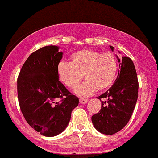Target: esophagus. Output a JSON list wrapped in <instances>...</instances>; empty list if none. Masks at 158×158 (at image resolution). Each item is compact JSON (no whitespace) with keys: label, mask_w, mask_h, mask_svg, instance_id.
<instances>
[{"label":"esophagus","mask_w":158,"mask_h":158,"mask_svg":"<svg viewBox=\"0 0 158 158\" xmlns=\"http://www.w3.org/2000/svg\"><path fill=\"white\" fill-rule=\"evenodd\" d=\"M80 103L81 104H86L88 102V99H85V98H80Z\"/></svg>","instance_id":"obj_1"}]
</instances>
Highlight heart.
I'll list each match as a JSON object with an SVG mask.
<instances>
[{"mask_svg": "<svg viewBox=\"0 0 158 158\" xmlns=\"http://www.w3.org/2000/svg\"><path fill=\"white\" fill-rule=\"evenodd\" d=\"M71 63L61 61L56 67L60 81L67 87L75 89L83 77L86 81L76 89L78 96L87 97L97 90L104 91L112 86L118 72V62L112 53L83 50L71 55Z\"/></svg>", "mask_w": 158, "mask_h": 158, "instance_id": "obj_1", "label": "heart"}]
</instances>
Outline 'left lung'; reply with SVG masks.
Here are the masks:
<instances>
[{
  "mask_svg": "<svg viewBox=\"0 0 158 158\" xmlns=\"http://www.w3.org/2000/svg\"><path fill=\"white\" fill-rule=\"evenodd\" d=\"M113 51L114 48L110 45ZM117 57L119 69L117 78L107 92L98 99L107 98L102 102L100 111L92 116V122L98 131L107 135H112L122 130L132 116L138 98L137 75L134 63L127 56Z\"/></svg>",
  "mask_w": 158,
  "mask_h": 158,
  "instance_id": "left-lung-1",
  "label": "left lung"
}]
</instances>
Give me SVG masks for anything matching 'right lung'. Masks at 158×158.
I'll return each instance as SVG.
<instances>
[{
	"instance_id": "right-lung-1",
	"label": "right lung",
	"mask_w": 158,
	"mask_h": 158,
	"mask_svg": "<svg viewBox=\"0 0 158 158\" xmlns=\"http://www.w3.org/2000/svg\"><path fill=\"white\" fill-rule=\"evenodd\" d=\"M48 45L32 53L20 71L17 81L21 110L31 126L40 134L54 136L66 128L79 99L59 81L56 67L63 52ZM58 98L60 102H56Z\"/></svg>"
}]
</instances>
